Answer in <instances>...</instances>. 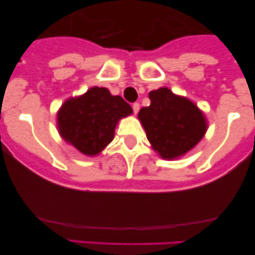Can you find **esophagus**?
<instances>
[{
	"label": "esophagus",
	"instance_id": "34e87169",
	"mask_svg": "<svg viewBox=\"0 0 255 255\" xmlns=\"http://www.w3.org/2000/svg\"><path fill=\"white\" fill-rule=\"evenodd\" d=\"M139 103H133L132 104V109H133V113L134 114H138V111H139Z\"/></svg>",
	"mask_w": 255,
	"mask_h": 255
}]
</instances>
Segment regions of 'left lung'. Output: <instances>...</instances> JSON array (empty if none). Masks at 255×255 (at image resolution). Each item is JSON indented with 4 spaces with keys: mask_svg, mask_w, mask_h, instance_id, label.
Returning a JSON list of instances; mask_svg holds the SVG:
<instances>
[{
    "mask_svg": "<svg viewBox=\"0 0 255 255\" xmlns=\"http://www.w3.org/2000/svg\"><path fill=\"white\" fill-rule=\"evenodd\" d=\"M151 104L141 108L139 121L154 151L176 159L195 147L207 132V120L195 103L166 87L148 94Z\"/></svg>",
    "mask_w": 255,
    "mask_h": 255,
    "instance_id": "8db88e82",
    "label": "left lung"
}]
</instances>
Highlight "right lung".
<instances>
[{
	"mask_svg": "<svg viewBox=\"0 0 255 255\" xmlns=\"http://www.w3.org/2000/svg\"><path fill=\"white\" fill-rule=\"evenodd\" d=\"M132 108L121 96H113L103 87H93L86 94L69 99L58 111V130L65 141L86 155H96L113 141L121 118Z\"/></svg>",
	"mask_w": 255,
	"mask_h": 255,
	"instance_id": "obj_1",
	"label": "right lung"
}]
</instances>
